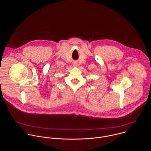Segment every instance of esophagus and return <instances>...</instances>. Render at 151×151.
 <instances>
[{
    "instance_id": "34e87169",
    "label": "esophagus",
    "mask_w": 151,
    "mask_h": 151,
    "mask_svg": "<svg viewBox=\"0 0 151 151\" xmlns=\"http://www.w3.org/2000/svg\"><path fill=\"white\" fill-rule=\"evenodd\" d=\"M73 66H74L75 67H76V66H77V64H74Z\"/></svg>"
}]
</instances>
